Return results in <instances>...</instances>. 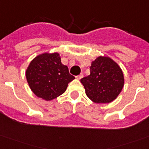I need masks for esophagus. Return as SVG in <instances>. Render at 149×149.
Masks as SVG:
<instances>
[{
    "instance_id": "obj_1",
    "label": "esophagus",
    "mask_w": 149,
    "mask_h": 149,
    "mask_svg": "<svg viewBox=\"0 0 149 149\" xmlns=\"http://www.w3.org/2000/svg\"><path fill=\"white\" fill-rule=\"evenodd\" d=\"M82 77H83V74H79V75L76 76V79H81Z\"/></svg>"
}]
</instances>
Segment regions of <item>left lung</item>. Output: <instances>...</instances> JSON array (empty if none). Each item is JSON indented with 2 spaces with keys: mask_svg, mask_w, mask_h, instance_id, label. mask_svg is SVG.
Segmentation results:
<instances>
[{
  "mask_svg": "<svg viewBox=\"0 0 149 149\" xmlns=\"http://www.w3.org/2000/svg\"><path fill=\"white\" fill-rule=\"evenodd\" d=\"M91 74L80 81L86 94L94 102L109 103L123 89L124 74L118 64L109 57L99 56L91 63Z\"/></svg>",
  "mask_w": 149,
  "mask_h": 149,
  "instance_id": "8db88e82",
  "label": "left lung"
}]
</instances>
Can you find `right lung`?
Segmentation results:
<instances>
[{
  "label": "right lung",
  "mask_w": 149,
  "mask_h": 149,
  "mask_svg": "<svg viewBox=\"0 0 149 149\" xmlns=\"http://www.w3.org/2000/svg\"><path fill=\"white\" fill-rule=\"evenodd\" d=\"M26 79L31 91L46 101L55 99L66 91L75 79L61 63L57 52L43 53L33 58L26 70Z\"/></svg>",
  "instance_id": "add662e5"
}]
</instances>
